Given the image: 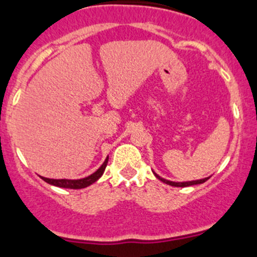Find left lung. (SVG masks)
Wrapping results in <instances>:
<instances>
[{"instance_id": "1", "label": "left lung", "mask_w": 257, "mask_h": 257, "mask_svg": "<svg viewBox=\"0 0 257 257\" xmlns=\"http://www.w3.org/2000/svg\"><path fill=\"white\" fill-rule=\"evenodd\" d=\"M154 173V172H153ZM154 176L157 177V178L159 179V181H162L163 183L166 184H169V186H173V187H188V186H195V184H201L203 183V182L207 181L210 177H207V178H202V179H197V181H187V182H173V181H168V179H164L162 178L161 176H158L157 173H154Z\"/></svg>"}]
</instances>
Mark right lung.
<instances>
[{
	"instance_id": "add662e5",
	"label": "right lung",
	"mask_w": 257,
	"mask_h": 257,
	"mask_svg": "<svg viewBox=\"0 0 257 257\" xmlns=\"http://www.w3.org/2000/svg\"><path fill=\"white\" fill-rule=\"evenodd\" d=\"M108 159L109 157H106V159L104 161V163L94 172L93 174L90 176L85 177V178H80V179H54V178H46V177H41V179H44L45 182H47L49 184H52V186L60 187V188H71V189H80V188H85V187L90 186L93 184L94 182L98 181L101 176H103L104 171H105V167L108 164Z\"/></svg>"
}]
</instances>
